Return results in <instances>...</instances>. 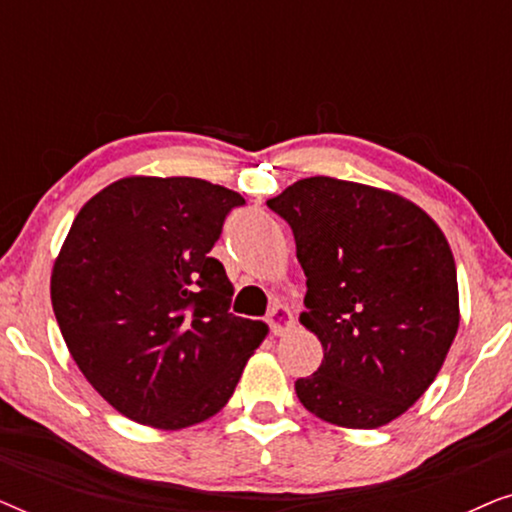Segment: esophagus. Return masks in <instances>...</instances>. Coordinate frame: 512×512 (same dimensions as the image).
<instances>
[{"instance_id":"1","label":"esophagus","mask_w":512,"mask_h":512,"mask_svg":"<svg viewBox=\"0 0 512 512\" xmlns=\"http://www.w3.org/2000/svg\"><path fill=\"white\" fill-rule=\"evenodd\" d=\"M268 324H270L272 335H284V333H289L293 326H296V317H293V312L289 310V307L277 305L275 310L268 314Z\"/></svg>"}]
</instances>
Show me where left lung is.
<instances>
[{
	"instance_id": "8db88e82",
	"label": "left lung",
	"mask_w": 512,
	"mask_h": 512,
	"mask_svg": "<svg viewBox=\"0 0 512 512\" xmlns=\"http://www.w3.org/2000/svg\"><path fill=\"white\" fill-rule=\"evenodd\" d=\"M296 237L307 277L300 324L324 347L300 377L305 410L342 429H377L431 387L459 331V286L438 223L403 195L333 177L268 200Z\"/></svg>"
}]
</instances>
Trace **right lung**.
<instances>
[{"mask_svg":"<svg viewBox=\"0 0 512 512\" xmlns=\"http://www.w3.org/2000/svg\"><path fill=\"white\" fill-rule=\"evenodd\" d=\"M240 193L193 177H123L95 193L51 272V303L83 377L132 422L179 431L214 417L268 335L228 312L216 258Z\"/></svg>","mask_w":512,"mask_h":512,"instance_id":"obj_1","label":"right lung"}]
</instances>
